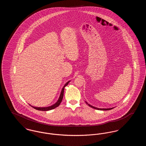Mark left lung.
<instances>
[{"label":"left lung","mask_w":146,"mask_h":146,"mask_svg":"<svg viewBox=\"0 0 146 146\" xmlns=\"http://www.w3.org/2000/svg\"><path fill=\"white\" fill-rule=\"evenodd\" d=\"M85 102H86V104H88L89 106L91 107V108L96 109V110H101V111H108V110H111L113 109L114 108H115V107H112V108H97V107H94V106H91L90 104H89L88 102H86V101H85Z\"/></svg>","instance_id":"left-lung-1"}]
</instances>
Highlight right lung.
Returning a JSON list of instances; mask_svg holds the SVG:
<instances>
[{"label": "right lung", "mask_w": 146, "mask_h": 146, "mask_svg": "<svg viewBox=\"0 0 146 146\" xmlns=\"http://www.w3.org/2000/svg\"><path fill=\"white\" fill-rule=\"evenodd\" d=\"M70 82V80H69L68 82H67L66 83L64 84V85L63 86L61 91V94H60V95L59 96V98L58 99V100L57 101V102H56L55 104H54L50 106L49 107H34V106H31V104H29L31 107H32L33 108H34L35 110H39V111H50V110H53L54 108H56L57 107H58L61 102H62V101L63 97V93H64V88L68 84V83Z\"/></svg>", "instance_id": "1"}]
</instances>
